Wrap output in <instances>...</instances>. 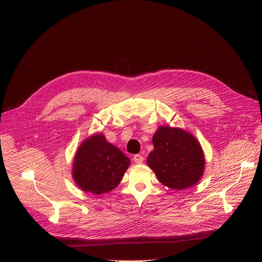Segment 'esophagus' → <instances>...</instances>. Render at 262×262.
I'll list each match as a JSON object with an SVG mask.
<instances>
[{
	"mask_svg": "<svg viewBox=\"0 0 262 262\" xmlns=\"http://www.w3.org/2000/svg\"><path fill=\"white\" fill-rule=\"evenodd\" d=\"M133 160H134V161H135V163H137V164H141V163L143 162L144 158H143V156H142V155L137 154V155H135V156L133 157Z\"/></svg>",
	"mask_w": 262,
	"mask_h": 262,
	"instance_id": "1",
	"label": "esophagus"
}]
</instances>
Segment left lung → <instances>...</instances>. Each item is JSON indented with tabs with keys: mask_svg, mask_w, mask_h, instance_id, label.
<instances>
[{
	"mask_svg": "<svg viewBox=\"0 0 262 262\" xmlns=\"http://www.w3.org/2000/svg\"><path fill=\"white\" fill-rule=\"evenodd\" d=\"M153 144L146 162L162 185L184 190L201 180L205 158L193 135L182 128L160 126L153 136Z\"/></svg>",
	"mask_w": 262,
	"mask_h": 262,
	"instance_id": "1",
	"label": "left lung"
}]
</instances>
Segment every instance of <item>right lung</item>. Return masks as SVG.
<instances>
[{"mask_svg":"<svg viewBox=\"0 0 262 262\" xmlns=\"http://www.w3.org/2000/svg\"><path fill=\"white\" fill-rule=\"evenodd\" d=\"M129 164V158L106 141L103 134H94L78 146L72 175L81 190L99 195L120 184Z\"/></svg>","mask_w":262,"mask_h":262,"instance_id":"add662e5","label":"right lung"}]
</instances>
